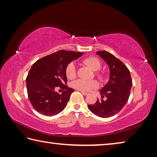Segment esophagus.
Masks as SVG:
<instances>
[{
    "instance_id": "esophagus-1",
    "label": "esophagus",
    "mask_w": 157,
    "mask_h": 157,
    "mask_svg": "<svg viewBox=\"0 0 157 157\" xmlns=\"http://www.w3.org/2000/svg\"><path fill=\"white\" fill-rule=\"evenodd\" d=\"M80 92L82 93V94H83L84 95H87L89 94L88 93H86V92H84V91H80Z\"/></svg>"
}]
</instances>
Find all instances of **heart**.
Wrapping results in <instances>:
<instances>
[{
    "mask_svg": "<svg viewBox=\"0 0 157 157\" xmlns=\"http://www.w3.org/2000/svg\"><path fill=\"white\" fill-rule=\"evenodd\" d=\"M83 63L86 66H89L92 70L95 71V76L100 81L104 82L106 80V75L104 72L100 71L102 66V62L96 57L91 56L85 58ZM66 75L68 79H73L76 76V68L73 63H69L66 69ZM98 82L96 80H84V79H77L72 83L74 88L82 91H89L92 89H97L98 87Z\"/></svg>",
    "mask_w": 157,
    "mask_h": 157,
    "instance_id": "1",
    "label": "heart"
}]
</instances>
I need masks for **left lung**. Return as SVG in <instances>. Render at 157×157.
<instances>
[{
  "mask_svg": "<svg viewBox=\"0 0 157 157\" xmlns=\"http://www.w3.org/2000/svg\"><path fill=\"white\" fill-rule=\"evenodd\" d=\"M96 53L109 66V80L100 90L102 99H98L94 105H88V108L97 116L109 118L118 113L127 102L132 80L129 69L120 59L105 50Z\"/></svg>",
  "mask_w": 157,
  "mask_h": 157,
  "instance_id": "8db88e82",
  "label": "left lung"
}]
</instances>
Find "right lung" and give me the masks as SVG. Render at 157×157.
<instances>
[{
    "label": "right lung",
    "instance_id": "right-lung-1",
    "mask_svg": "<svg viewBox=\"0 0 157 157\" xmlns=\"http://www.w3.org/2000/svg\"><path fill=\"white\" fill-rule=\"evenodd\" d=\"M82 55L62 50L42 57L32 66L26 84L28 98L36 111L52 116L64 109L74 91L66 85V69L72 60ZM57 87L65 90L61 95L55 91Z\"/></svg>",
    "mask_w": 157,
    "mask_h": 157
}]
</instances>
